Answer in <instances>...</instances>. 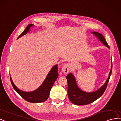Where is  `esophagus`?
<instances>
[{
    "mask_svg": "<svg viewBox=\"0 0 121 121\" xmlns=\"http://www.w3.org/2000/svg\"><path fill=\"white\" fill-rule=\"evenodd\" d=\"M70 70V65L69 64H66L63 66L61 69V71L63 72L64 74H67L69 73Z\"/></svg>",
    "mask_w": 121,
    "mask_h": 121,
    "instance_id": "34e87169",
    "label": "esophagus"
}]
</instances>
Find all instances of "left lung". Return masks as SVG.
Masks as SVG:
<instances>
[{"mask_svg":"<svg viewBox=\"0 0 121 121\" xmlns=\"http://www.w3.org/2000/svg\"><path fill=\"white\" fill-rule=\"evenodd\" d=\"M92 33L98 38V39L104 45L110 49L104 37L100 33L97 32H92ZM112 62V61H111ZM112 65L111 64V69L109 73L108 77L105 84L99 89L93 92H87L81 90L76 83L75 77L72 73H69L66 76L68 82V96L70 101L76 105H85L90 104L100 98L104 93L106 89L107 84L112 72Z\"/></svg>","mask_w":121,"mask_h":121,"instance_id":"8db88e82","label":"left lung"}]
</instances>
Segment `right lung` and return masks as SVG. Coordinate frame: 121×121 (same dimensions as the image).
Instances as JSON below:
<instances>
[{"label": "right lung", "mask_w": 121, "mask_h": 121, "mask_svg": "<svg viewBox=\"0 0 121 121\" xmlns=\"http://www.w3.org/2000/svg\"><path fill=\"white\" fill-rule=\"evenodd\" d=\"M34 25L33 24L29 25L25 29V30L22 32V33L18 36L17 39L27 34L30 31L31 28ZM58 76V73L57 65H55L52 67L42 84L36 90L30 91V92H26V91H22L18 89L16 86V85L14 84L11 76L10 80L14 90L23 99L30 103H38L45 102L48 99L51 89L54 82L57 78Z\"/></svg>", "instance_id": "1"}]
</instances>
